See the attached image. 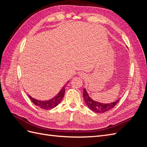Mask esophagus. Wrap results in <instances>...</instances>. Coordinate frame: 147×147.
Segmentation results:
<instances>
[{"label": "esophagus", "instance_id": "esophagus-1", "mask_svg": "<svg viewBox=\"0 0 147 147\" xmlns=\"http://www.w3.org/2000/svg\"><path fill=\"white\" fill-rule=\"evenodd\" d=\"M85 74H84V73H83V72H80L79 74V77H80V78H84L85 77Z\"/></svg>", "mask_w": 147, "mask_h": 147}]
</instances>
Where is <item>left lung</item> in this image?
<instances>
[{
  "label": "left lung",
  "instance_id": "left-lung-1",
  "mask_svg": "<svg viewBox=\"0 0 147 147\" xmlns=\"http://www.w3.org/2000/svg\"><path fill=\"white\" fill-rule=\"evenodd\" d=\"M83 96L87 106L92 111L96 113H104L105 112H107V111L112 109L117 104L118 101L119 100V99L115 102L110 104L100 103V102L94 101L91 99V97L89 96L88 94L86 89H84Z\"/></svg>",
  "mask_w": 147,
  "mask_h": 147
}]
</instances>
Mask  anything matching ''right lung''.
Here are the masks:
<instances>
[{"label": "right lung", "mask_w": 147, "mask_h": 147, "mask_svg": "<svg viewBox=\"0 0 147 147\" xmlns=\"http://www.w3.org/2000/svg\"><path fill=\"white\" fill-rule=\"evenodd\" d=\"M65 86L66 85L64 86V87L61 89V90L60 91V92L58 93V94L56 95V96H55L54 98H53L49 100H47V101L38 100L32 98V97H31L29 95L28 96L31 101H32L35 105L39 107L40 108H41L42 109L49 110V109L55 107H56L60 103V102L61 101L62 99H63L65 94Z\"/></svg>", "instance_id": "right-lung-1"}]
</instances>
